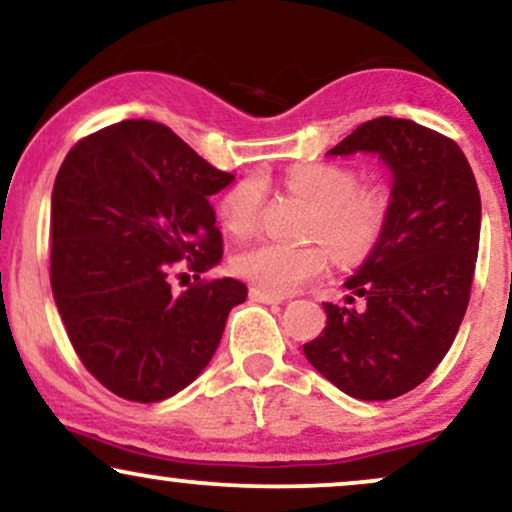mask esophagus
I'll use <instances>...</instances> for the list:
<instances>
[{"mask_svg": "<svg viewBox=\"0 0 512 512\" xmlns=\"http://www.w3.org/2000/svg\"><path fill=\"white\" fill-rule=\"evenodd\" d=\"M250 300L262 302V304H281L283 297L271 295V293H264V290H260V288H252V290H250Z\"/></svg>", "mask_w": 512, "mask_h": 512, "instance_id": "1", "label": "esophagus"}]
</instances>
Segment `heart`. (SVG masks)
<instances>
[{
  "label": "heart",
  "mask_w": 512,
  "mask_h": 512,
  "mask_svg": "<svg viewBox=\"0 0 512 512\" xmlns=\"http://www.w3.org/2000/svg\"><path fill=\"white\" fill-rule=\"evenodd\" d=\"M286 186L316 210L312 236L321 238L340 262L371 255L390 222V191L385 186L359 189V174L342 165H302L286 174ZM264 181L248 177L224 193L219 219L234 236H250L262 217ZM321 245L262 241L234 257L238 276L264 293L288 295L326 269Z\"/></svg>",
  "instance_id": "b5f03b06"
}]
</instances>
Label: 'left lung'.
<instances>
[{
	"label": "left lung",
	"instance_id": "obj_1",
	"mask_svg": "<svg viewBox=\"0 0 512 512\" xmlns=\"http://www.w3.org/2000/svg\"><path fill=\"white\" fill-rule=\"evenodd\" d=\"M373 153L390 170V222L345 281L347 302H326V328L304 357L349 397L385 401L435 371L470 300L482 203L456 141L404 118H375L328 155Z\"/></svg>",
	"mask_w": 512,
	"mask_h": 512
}]
</instances>
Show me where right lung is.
<instances>
[{"label":"right lung","instance_id":"obj_1","mask_svg":"<svg viewBox=\"0 0 512 512\" xmlns=\"http://www.w3.org/2000/svg\"><path fill=\"white\" fill-rule=\"evenodd\" d=\"M231 181L151 120L103 127L63 160L51 191V293L77 357L118 397L151 404L191 385L248 297L229 276L170 288L177 262L200 278L222 260L210 196Z\"/></svg>","mask_w":512,"mask_h":512}]
</instances>
